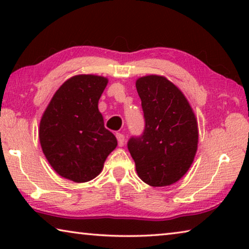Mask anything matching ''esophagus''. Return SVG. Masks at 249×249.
Segmentation results:
<instances>
[{
    "instance_id": "1",
    "label": "esophagus",
    "mask_w": 249,
    "mask_h": 249,
    "mask_svg": "<svg viewBox=\"0 0 249 249\" xmlns=\"http://www.w3.org/2000/svg\"><path fill=\"white\" fill-rule=\"evenodd\" d=\"M116 138H117V142H119V146L120 147L124 146V142H125L124 135L122 133H116Z\"/></svg>"
}]
</instances>
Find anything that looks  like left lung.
I'll return each mask as SVG.
<instances>
[{
  "label": "left lung",
  "instance_id": "8db88e82",
  "mask_svg": "<svg viewBox=\"0 0 249 249\" xmlns=\"http://www.w3.org/2000/svg\"><path fill=\"white\" fill-rule=\"evenodd\" d=\"M145 128L132 136L127 148L140 178L151 187H165L189 170L197 148V124L190 104L163 77L147 75L136 81Z\"/></svg>",
  "mask_w": 249,
  "mask_h": 249
}]
</instances>
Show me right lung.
I'll return each instance as SVG.
<instances>
[{
  "label": "right lung",
  "mask_w": 249,
  "mask_h": 249,
  "mask_svg": "<svg viewBox=\"0 0 249 249\" xmlns=\"http://www.w3.org/2000/svg\"><path fill=\"white\" fill-rule=\"evenodd\" d=\"M107 84L99 75L80 74L59 88L39 125V141L57 174L74 182L94 179L117 145L104 127L98 103Z\"/></svg>",
  "instance_id": "right-lung-1"
}]
</instances>
